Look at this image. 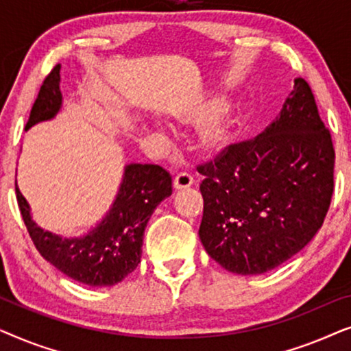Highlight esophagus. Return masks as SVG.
I'll return each mask as SVG.
<instances>
[{
	"label": "esophagus",
	"mask_w": 351,
	"mask_h": 351,
	"mask_svg": "<svg viewBox=\"0 0 351 351\" xmlns=\"http://www.w3.org/2000/svg\"><path fill=\"white\" fill-rule=\"evenodd\" d=\"M193 184H195L193 177H191L190 174H186V172H180V174H177L176 179H174V189L176 190L190 189V186Z\"/></svg>",
	"instance_id": "obj_1"
}]
</instances>
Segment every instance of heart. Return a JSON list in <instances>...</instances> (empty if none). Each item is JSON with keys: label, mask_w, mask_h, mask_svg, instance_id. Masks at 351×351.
<instances>
[{"label": "heart", "mask_w": 351, "mask_h": 351, "mask_svg": "<svg viewBox=\"0 0 351 351\" xmlns=\"http://www.w3.org/2000/svg\"><path fill=\"white\" fill-rule=\"evenodd\" d=\"M223 109L225 100L215 97L182 117V121L189 124H206L215 119L201 136V147L209 155H217L223 152L233 142L234 134H237L238 117L228 110L223 112Z\"/></svg>", "instance_id": "heart-1"}]
</instances>
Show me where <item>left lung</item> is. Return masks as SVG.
Here are the masks:
<instances>
[{
	"label": "left lung",
	"instance_id": "8db88e82",
	"mask_svg": "<svg viewBox=\"0 0 351 351\" xmlns=\"http://www.w3.org/2000/svg\"><path fill=\"white\" fill-rule=\"evenodd\" d=\"M332 138L304 78L294 81L275 121L199 165L204 199L199 239L237 275H262L308 244L334 191Z\"/></svg>",
	"mask_w": 351,
	"mask_h": 351
}]
</instances>
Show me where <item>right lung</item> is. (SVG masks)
<instances>
[{"mask_svg":"<svg viewBox=\"0 0 351 351\" xmlns=\"http://www.w3.org/2000/svg\"><path fill=\"white\" fill-rule=\"evenodd\" d=\"M60 65H56L38 93L27 129L52 119L62 107ZM22 219L38 252L71 280L93 287L118 285L136 270L142 257L143 232L156 206L172 195L169 172L156 165H128L107 215L83 237L64 238L32 220L30 206L19 190Z\"/></svg>","mask_w":351,"mask_h":351,"instance_id":"obj_1","label":"right lung"}]
</instances>
